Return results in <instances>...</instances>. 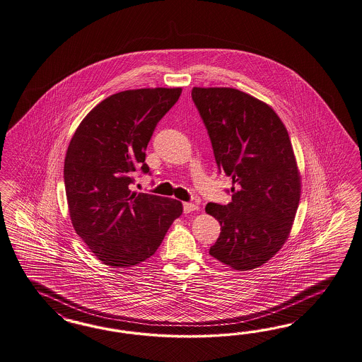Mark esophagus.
I'll return each mask as SVG.
<instances>
[{"label":"esophagus","instance_id":"34e87169","mask_svg":"<svg viewBox=\"0 0 362 362\" xmlns=\"http://www.w3.org/2000/svg\"><path fill=\"white\" fill-rule=\"evenodd\" d=\"M183 210L185 212L198 211L199 206L195 203H183Z\"/></svg>","mask_w":362,"mask_h":362}]
</instances>
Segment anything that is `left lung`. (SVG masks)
<instances>
[{
  "instance_id": "left-lung-1",
  "label": "left lung",
  "mask_w": 362,
  "mask_h": 362,
  "mask_svg": "<svg viewBox=\"0 0 362 362\" xmlns=\"http://www.w3.org/2000/svg\"><path fill=\"white\" fill-rule=\"evenodd\" d=\"M219 171L233 179L231 202L209 203L221 223L210 247L219 262L245 272L273 258L290 234L300 197L291 141L274 110L235 88H192Z\"/></svg>"
}]
</instances>
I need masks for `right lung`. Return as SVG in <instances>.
I'll return each mask as SVG.
<instances>
[{
  "label": "right lung",
  "mask_w": 362,
  "mask_h": 362,
  "mask_svg": "<svg viewBox=\"0 0 362 362\" xmlns=\"http://www.w3.org/2000/svg\"><path fill=\"white\" fill-rule=\"evenodd\" d=\"M182 88H143L99 103L77 127L64 162L69 215L77 235L113 267L144 262L183 212L179 200L132 191L150 173L146 150Z\"/></svg>",
  "instance_id": "obj_1"
}]
</instances>
